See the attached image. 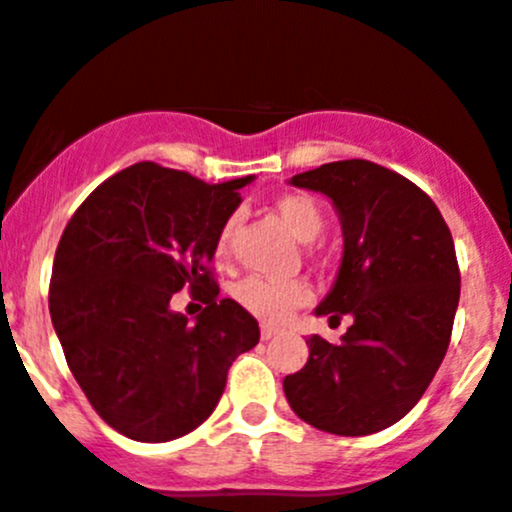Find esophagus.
<instances>
[{
	"mask_svg": "<svg viewBox=\"0 0 512 512\" xmlns=\"http://www.w3.org/2000/svg\"><path fill=\"white\" fill-rule=\"evenodd\" d=\"M260 336H262V341H270V338H275V336H278V328H272V326H262Z\"/></svg>",
	"mask_w": 512,
	"mask_h": 512,
	"instance_id": "34e87169",
	"label": "esophagus"
}]
</instances>
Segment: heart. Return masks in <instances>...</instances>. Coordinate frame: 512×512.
<instances>
[{"label": "heart", "mask_w": 512, "mask_h": 512, "mask_svg": "<svg viewBox=\"0 0 512 512\" xmlns=\"http://www.w3.org/2000/svg\"><path fill=\"white\" fill-rule=\"evenodd\" d=\"M272 209H275L280 222L285 224V229H288L298 242H305V245H308V242L321 237L326 219H323L318 202H315L313 197H308V194H283ZM232 234L234 219L229 217L217 234V245H214L217 257H227ZM234 300H237L247 313L260 318V321L280 326V323L288 321L290 313H293L295 308L308 303L310 288L305 283H300V280L275 283V280L247 278L234 288Z\"/></svg>", "instance_id": "1"}]
</instances>
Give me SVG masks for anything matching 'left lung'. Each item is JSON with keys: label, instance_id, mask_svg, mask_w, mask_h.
Returning a JSON list of instances; mask_svg holds the SVG:
<instances>
[{"label": "left lung", "instance_id": "1", "mask_svg": "<svg viewBox=\"0 0 512 512\" xmlns=\"http://www.w3.org/2000/svg\"><path fill=\"white\" fill-rule=\"evenodd\" d=\"M290 184L326 194L341 217V270L315 315L353 323L338 346L308 338V364L285 376V396L315 429L381 432L412 412L450 346L460 303L450 227L417 184L374 161H333Z\"/></svg>", "mask_w": 512, "mask_h": 512}]
</instances>
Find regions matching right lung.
<instances>
[{
	"label": "right lung",
	"mask_w": 512,
	"mask_h": 512,
	"mask_svg": "<svg viewBox=\"0 0 512 512\" xmlns=\"http://www.w3.org/2000/svg\"><path fill=\"white\" fill-rule=\"evenodd\" d=\"M252 176L207 184L141 161L105 179L68 222L50 280V315L70 371L123 437L169 442L217 407L227 371L260 341L257 321L219 298L209 262ZM186 284L198 323L170 310Z\"/></svg>",
	"instance_id": "add662e5"
}]
</instances>
